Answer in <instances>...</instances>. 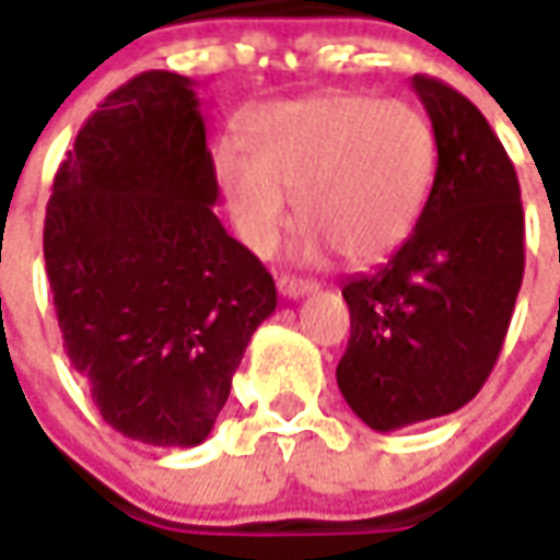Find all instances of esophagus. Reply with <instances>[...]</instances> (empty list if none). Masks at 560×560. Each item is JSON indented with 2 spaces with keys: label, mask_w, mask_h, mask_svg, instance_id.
I'll return each mask as SVG.
<instances>
[{
  "label": "esophagus",
  "mask_w": 560,
  "mask_h": 560,
  "mask_svg": "<svg viewBox=\"0 0 560 560\" xmlns=\"http://www.w3.org/2000/svg\"><path fill=\"white\" fill-rule=\"evenodd\" d=\"M279 293L281 296H288V300H296V296H303V293H312L318 284L312 279H296V276H279Z\"/></svg>",
  "instance_id": "obj_1"
}]
</instances>
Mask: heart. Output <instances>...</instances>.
I'll return each mask as SVG.
<instances>
[{"mask_svg":"<svg viewBox=\"0 0 560 560\" xmlns=\"http://www.w3.org/2000/svg\"><path fill=\"white\" fill-rule=\"evenodd\" d=\"M248 158L214 151V178L240 240L269 254L288 224V199L306 248L370 264L400 245L428 202L436 172L430 120L366 93H320L269 105L245 127Z\"/></svg>","mask_w":560,"mask_h":560,"instance_id":"b5f03b06","label":"heart"}]
</instances>
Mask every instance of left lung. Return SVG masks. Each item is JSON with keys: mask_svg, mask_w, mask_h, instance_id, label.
Wrapping results in <instances>:
<instances>
[{"mask_svg": "<svg viewBox=\"0 0 560 560\" xmlns=\"http://www.w3.org/2000/svg\"><path fill=\"white\" fill-rule=\"evenodd\" d=\"M436 136L416 230L342 284L351 336L336 382L354 416L397 430L470 402L498 363L525 276V212L510 154L440 78H412Z\"/></svg>", "mask_w": 560, "mask_h": 560, "instance_id": "1", "label": "left lung"}]
</instances>
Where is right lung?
Wrapping results in <instances>:
<instances>
[{
    "label": "right lung",
    "instance_id": "add662e5",
    "mask_svg": "<svg viewBox=\"0 0 560 560\" xmlns=\"http://www.w3.org/2000/svg\"><path fill=\"white\" fill-rule=\"evenodd\" d=\"M214 202L194 81L163 69L108 93L54 175L45 269L62 348L136 443H202L276 312V281Z\"/></svg>",
    "mask_w": 560,
    "mask_h": 560
}]
</instances>
